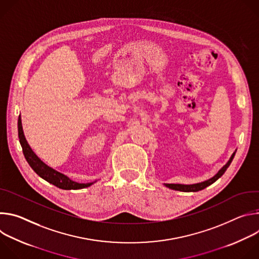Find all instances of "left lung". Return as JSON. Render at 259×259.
<instances>
[{
    "label": "left lung",
    "instance_id": "obj_1",
    "mask_svg": "<svg viewBox=\"0 0 259 259\" xmlns=\"http://www.w3.org/2000/svg\"><path fill=\"white\" fill-rule=\"evenodd\" d=\"M235 154L236 152L232 155V157L230 158L229 162L221 168L213 177L205 180V181H202V182H199V183H194V184H180V183H165V187L171 189V190H174V191H180V192H199L201 190H204L205 188L209 187L210 184H212L213 182H215L219 177H221L224 175V173L227 171V169L229 168V166L231 165L234 157H235Z\"/></svg>",
    "mask_w": 259,
    "mask_h": 259
}]
</instances>
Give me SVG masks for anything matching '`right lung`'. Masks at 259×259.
<instances>
[{
	"label": "right lung",
	"mask_w": 259,
	"mask_h": 259,
	"mask_svg": "<svg viewBox=\"0 0 259 259\" xmlns=\"http://www.w3.org/2000/svg\"><path fill=\"white\" fill-rule=\"evenodd\" d=\"M18 137H19V142L22 147V152L23 155L29 164V166L32 168V170L38 174L40 177L48 181L49 183H52L53 186L61 189V190H80L84 188H88L94 182H88V183H79L77 181L71 180L69 177L66 175L56 171L55 169L49 167L46 165L38 156H36L33 151L30 149L29 144L27 143L23 129H22V123H21V117H18Z\"/></svg>",
	"instance_id": "right-lung-1"
}]
</instances>
